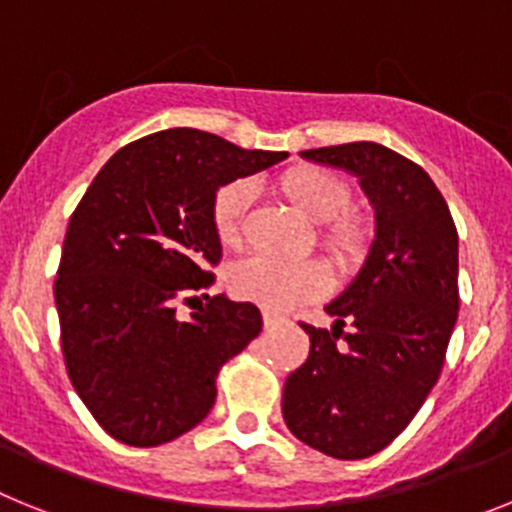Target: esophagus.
<instances>
[{
    "label": "esophagus",
    "instance_id": "esophagus-1",
    "mask_svg": "<svg viewBox=\"0 0 512 512\" xmlns=\"http://www.w3.org/2000/svg\"><path fill=\"white\" fill-rule=\"evenodd\" d=\"M286 322V317H281V314H273V311H265L262 314V324H265V330H273V327H278V324Z\"/></svg>",
    "mask_w": 512,
    "mask_h": 512
}]
</instances>
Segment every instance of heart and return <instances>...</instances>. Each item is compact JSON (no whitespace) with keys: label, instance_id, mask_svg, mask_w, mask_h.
<instances>
[{"label":"heart","instance_id":"heart-1","mask_svg":"<svg viewBox=\"0 0 512 512\" xmlns=\"http://www.w3.org/2000/svg\"><path fill=\"white\" fill-rule=\"evenodd\" d=\"M278 190L314 224L324 252L342 265H358L368 255L373 229L358 213H345L350 203L348 185L337 175L319 167H296L278 177ZM252 203L247 182H226L216 190L211 203L213 231L226 247H239L242 224ZM327 288V273L314 260H273V257H247L229 270V291L242 301L270 311H283L309 301Z\"/></svg>","mask_w":512,"mask_h":512}]
</instances>
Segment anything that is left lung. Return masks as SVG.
<instances>
[{"instance_id": "8db88e82", "label": "left lung", "mask_w": 512, "mask_h": 512, "mask_svg": "<svg viewBox=\"0 0 512 512\" xmlns=\"http://www.w3.org/2000/svg\"><path fill=\"white\" fill-rule=\"evenodd\" d=\"M361 180L376 211L363 268L324 311L332 330L301 322L311 350L283 386V420L332 459L389 446L441 376L459 317V234L420 164L373 141L301 151Z\"/></svg>"}]
</instances>
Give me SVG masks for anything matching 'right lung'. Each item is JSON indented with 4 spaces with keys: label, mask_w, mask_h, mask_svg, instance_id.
I'll list each match as a JSON object with an SVG mask.
<instances>
[{
    "label": "right lung",
    "mask_w": 512,
    "mask_h": 512,
    "mask_svg": "<svg viewBox=\"0 0 512 512\" xmlns=\"http://www.w3.org/2000/svg\"><path fill=\"white\" fill-rule=\"evenodd\" d=\"M216 133L167 128L115 151L66 229L53 283L66 371L102 430L136 448L170 443L216 402L221 366L262 330L250 301L208 296L221 185L283 162Z\"/></svg>",
    "instance_id": "right-lung-1"
}]
</instances>
